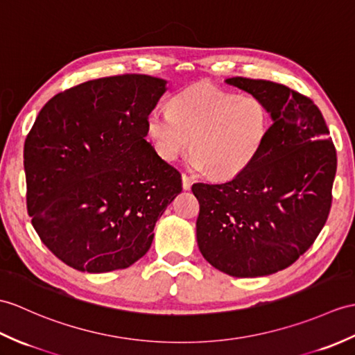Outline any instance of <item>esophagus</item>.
<instances>
[{
    "instance_id": "esophagus-1",
    "label": "esophagus",
    "mask_w": 355,
    "mask_h": 355,
    "mask_svg": "<svg viewBox=\"0 0 355 355\" xmlns=\"http://www.w3.org/2000/svg\"><path fill=\"white\" fill-rule=\"evenodd\" d=\"M181 180H183V189H184V191H191L192 178L189 177L187 174H183V175H181Z\"/></svg>"
}]
</instances>
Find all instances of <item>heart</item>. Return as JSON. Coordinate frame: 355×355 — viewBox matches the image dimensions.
Segmentation results:
<instances>
[{
  "label": "heart",
  "instance_id": "1",
  "mask_svg": "<svg viewBox=\"0 0 355 355\" xmlns=\"http://www.w3.org/2000/svg\"><path fill=\"white\" fill-rule=\"evenodd\" d=\"M270 128L268 105L255 95H237L215 86L195 85L155 107L146 130L163 160H175L189 146L191 164L215 178H232L250 166Z\"/></svg>",
  "mask_w": 355,
  "mask_h": 355
}]
</instances>
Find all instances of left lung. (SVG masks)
Instances as JSON below:
<instances>
[{"mask_svg": "<svg viewBox=\"0 0 355 355\" xmlns=\"http://www.w3.org/2000/svg\"><path fill=\"white\" fill-rule=\"evenodd\" d=\"M225 83L261 98L272 125L248 168L222 184L195 183L196 241L211 266L239 278L286 269L324 228L337 155L322 113L284 85L243 77Z\"/></svg>", "mask_w": 355, "mask_h": 355, "instance_id": "obj_1", "label": "left lung"}]
</instances>
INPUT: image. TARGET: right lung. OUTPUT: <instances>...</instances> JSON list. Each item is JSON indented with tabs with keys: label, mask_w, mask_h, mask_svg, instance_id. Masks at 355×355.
Wrapping results in <instances>:
<instances>
[{
	"label": "right lung",
	"mask_w": 355,
	"mask_h": 355,
	"mask_svg": "<svg viewBox=\"0 0 355 355\" xmlns=\"http://www.w3.org/2000/svg\"><path fill=\"white\" fill-rule=\"evenodd\" d=\"M166 81L142 73L90 80L53 96L24 144L27 210L66 265L101 274L133 265L181 192V174L146 142Z\"/></svg>",
	"instance_id": "obj_1"
}]
</instances>
